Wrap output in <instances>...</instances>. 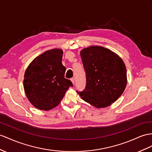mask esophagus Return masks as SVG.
Masks as SVG:
<instances>
[{"mask_svg":"<svg viewBox=\"0 0 152 152\" xmlns=\"http://www.w3.org/2000/svg\"><path fill=\"white\" fill-rule=\"evenodd\" d=\"M71 81H72V84H75V77H72V78L71 79Z\"/></svg>","mask_w":152,"mask_h":152,"instance_id":"1","label":"esophagus"}]
</instances>
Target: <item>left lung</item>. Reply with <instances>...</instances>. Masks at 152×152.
Masks as SVG:
<instances>
[{
  "label": "left lung",
  "mask_w": 152,
  "mask_h": 152,
  "mask_svg": "<svg viewBox=\"0 0 152 152\" xmlns=\"http://www.w3.org/2000/svg\"><path fill=\"white\" fill-rule=\"evenodd\" d=\"M87 83L81 98L97 108L114 103L127 84L126 69L123 60L111 50L91 45L80 51Z\"/></svg>",
  "instance_id": "left-lung-1"
}]
</instances>
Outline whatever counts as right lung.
Segmentation results:
<instances>
[{
    "instance_id": "add662e5",
    "label": "right lung",
    "mask_w": 152,
    "mask_h": 152,
    "mask_svg": "<svg viewBox=\"0 0 152 152\" xmlns=\"http://www.w3.org/2000/svg\"><path fill=\"white\" fill-rule=\"evenodd\" d=\"M63 50H46L31 62L24 74L25 94L33 105L42 110H49L60 104L72 83L65 78L62 65Z\"/></svg>"
}]
</instances>
